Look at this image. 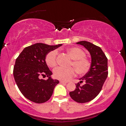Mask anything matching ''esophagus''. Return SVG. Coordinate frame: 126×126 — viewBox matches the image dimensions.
Listing matches in <instances>:
<instances>
[{
    "instance_id": "esophagus-1",
    "label": "esophagus",
    "mask_w": 126,
    "mask_h": 126,
    "mask_svg": "<svg viewBox=\"0 0 126 126\" xmlns=\"http://www.w3.org/2000/svg\"><path fill=\"white\" fill-rule=\"evenodd\" d=\"M60 83H67V81H63V80H60Z\"/></svg>"
}]
</instances>
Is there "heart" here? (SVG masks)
Instances as JSON below:
<instances>
[{
    "label": "heart",
    "mask_w": 126,
    "mask_h": 126,
    "mask_svg": "<svg viewBox=\"0 0 126 126\" xmlns=\"http://www.w3.org/2000/svg\"><path fill=\"white\" fill-rule=\"evenodd\" d=\"M66 51L72 59L70 66L74 68H56L53 71L54 78L63 81H68L75 76L76 72L79 75H84L89 72L91 67V62L86 57V53L83 50L78 47H72L68 48ZM57 54L58 51L53 50L46 54L45 60L48 67L53 68L57 66Z\"/></svg>",
    "instance_id": "heart-1"
}]
</instances>
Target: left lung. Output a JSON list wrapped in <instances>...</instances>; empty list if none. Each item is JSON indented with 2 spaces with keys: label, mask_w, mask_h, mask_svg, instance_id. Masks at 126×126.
<instances>
[{
  "label": "left lung",
  "mask_w": 126,
  "mask_h": 126,
  "mask_svg": "<svg viewBox=\"0 0 126 126\" xmlns=\"http://www.w3.org/2000/svg\"><path fill=\"white\" fill-rule=\"evenodd\" d=\"M83 45L90 52L92 57L90 69L87 73L80 78V83L76 84V88L69 93L73 100L80 103L89 102L99 94L108 75L107 58L100 47L86 41L76 43ZM83 81V85L80 83Z\"/></svg>",
  "instance_id": "1"
}]
</instances>
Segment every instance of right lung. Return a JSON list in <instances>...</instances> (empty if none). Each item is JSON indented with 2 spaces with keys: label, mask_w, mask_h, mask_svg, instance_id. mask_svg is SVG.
<instances>
[{
  "label": "right lung",
  "mask_w": 126,
  "mask_h": 126,
  "mask_svg": "<svg viewBox=\"0 0 126 126\" xmlns=\"http://www.w3.org/2000/svg\"><path fill=\"white\" fill-rule=\"evenodd\" d=\"M36 43L26 47L16 59L13 76L19 90L30 101L43 103L50 99L59 81L51 79L52 72L46 63V54L62 46ZM40 76L49 77L40 79Z\"/></svg>",
  "instance_id": "add662e5"
}]
</instances>
